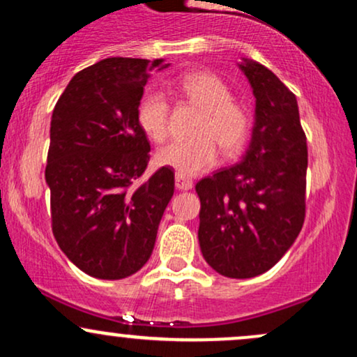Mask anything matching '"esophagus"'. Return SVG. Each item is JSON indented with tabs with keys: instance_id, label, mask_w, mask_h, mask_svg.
I'll return each mask as SVG.
<instances>
[{
	"instance_id": "obj_1",
	"label": "esophagus",
	"mask_w": 357,
	"mask_h": 357,
	"mask_svg": "<svg viewBox=\"0 0 357 357\" xmlns=\"http://www.w3.org/2000/svg\"><path fill=\"white\" fill-rule=\"evenodd\" d=\"M176 188H178V190H181V191H188V190H191V188H192V181H191V179L184 178V176L176 174Z\"/></svg>"
}]
</instances>
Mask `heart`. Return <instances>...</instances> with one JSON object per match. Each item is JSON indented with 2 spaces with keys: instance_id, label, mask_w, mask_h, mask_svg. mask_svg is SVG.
Wrapping results in <instances>:
<instances>
[{
  "instance_id": "obj_1",
  "label": "heart",
  "mask_w": 357,
  "mask_h": 357,
  "mask_svg": "<svg viewBox=\"0 0 357 357\" xmlns=\"http://www.w3.org/2000/svg\"><path fill=\"white\" fill-rule=\"evenodd\" d=\"M176 92L203 110L192 134L174 141L155 154L159 166L179 176H196L215 166L218 149L235 155L247 144L253 119L247 105L233 99L231 89L210 72H191L176 82ZM137 124L151 141L165 142L169 136L171 104L161 92H147L137 104Z\"/></svg>"
}]
</instances>
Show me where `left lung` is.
<instances>
[{
	"mask_svg": "<svg viewBox=\"0 0 357 357\" xmlns=\"http://www.w3.org/2000/svg\"><path fill=\"white\" fill-rule=\"evenodd\" d=\"M240 67L257 99L252 142L238 165L196 183L202 253L230 278L272 268L305 220L307 137L296 96L264 65Z\"/></svg>",
	"mask_w": 357,
	"mask_h": 357,
	"instance_id": "obj_1",
	"label": "left lung"
}]
</instances>
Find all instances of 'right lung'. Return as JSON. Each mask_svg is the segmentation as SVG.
<instances>
[{"label":"right lung","mask_w":357,"mask_h":357,"mask_svg":"<svg viewBox=\"0 0 357 357\" xmlns=\"http://www.w3.org/2000/svg\"><path fill=\"white\" fill-rule=\"evenodd\" d=\"M165 60L105 59L77 73L53 109L47 178L52 231L82 272L119 280L144 267L174 192L159 167L134 186L151 144L137 124L149 73Z\"/></svg>","instance_id":"1"}]
</instances>
